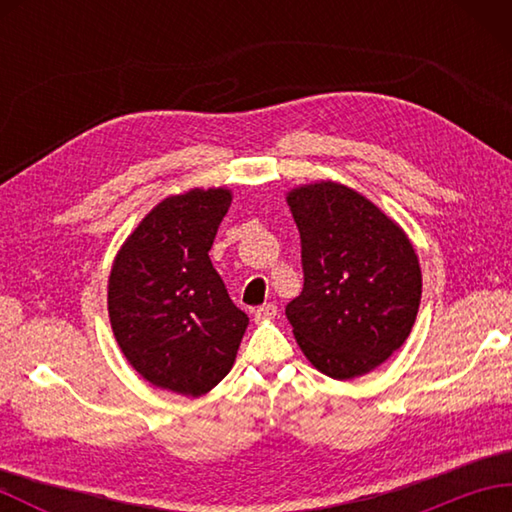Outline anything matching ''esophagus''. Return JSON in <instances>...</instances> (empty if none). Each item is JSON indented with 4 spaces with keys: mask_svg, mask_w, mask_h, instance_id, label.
Wrapping results in <instances>:
<instances>
[{
    "mask_svg": "<svg viewBox=\"0 0 512 512\" xmlns=\"http://www.w3.org/2000/svg\"><path fill=\"white\" fill-rule=\"evenodd\" d=\"M255 323H266V321H273L277 317V306L275 303H264V306H259L255 312Z\"/></svg>",
    "mask_w": 512,
    "mask_h": 512,
    "instance_id": "1",
    "label": "esophagus"
}]
</instances>
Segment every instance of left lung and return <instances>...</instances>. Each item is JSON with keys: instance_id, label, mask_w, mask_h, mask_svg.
<instances>
[{"instance_id": "left-lung-1", "label": "left lung", "mask_w": 512, "mask_h": 512, "mask_svg": "<svg viewBox=\"0 0 512 512\" xmlns=\"http://www.w3.org/2000/svg\"><path fill=\"white\" fill-rule=\"evenodd\" d=\"M301 235L303 290L286 317L321 374L352 380L383 365L416 323L422 273L402 226L363 193L317 180L286 193Z\"/></svg>"}]
</instances>
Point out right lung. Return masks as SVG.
Wrapping results in <instances>:
<instances>
[{
    "instance_id": "right-lung-1",
    "label": "right lung",
    "mask_w": 512,
    "mask_h": 512,
    "mask_svg": "<svg viewBox=\"0 0 512 512\" xmlns=\"http://www.w3.org/2000/svg\"><path fill=\"white\" fill-rule=\"evenodd\" d=\"M228 187L189 189L151 209L114 257L107 312L127 363L154 387L198 398L231 372L248 317L209 250Z\"/></svg>"
}]
</instances>
